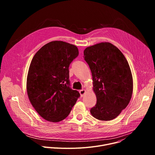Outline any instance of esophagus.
Instances as JSON below:
<instances>
[{"instance_id":"obj_1","label":"esophagus","mask_w":155,"mask_h":155,"mask_svg":"<svg viewBox=\"0 0 155 155\" xmlns=\"http://www.w3.org/2000/svg\"><path fill=\"white\" fill-rule=\"evenodd\" d=\"M80 94V96L81 97H83L85 93V90H81L80 91H79Z\"/></svg>"}]
</instances>
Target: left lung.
I'll return each instance as SVG.
<instances>
[{"mask_svg": "<svg viewBox=\"0 0 155 155\" xmlns=\"http://www.w3.org/2000/svg\"><path fill=\"white\" fill-rule=\"evenodd\" d=\"M83 54L92 73L97 98L90 112L99 120H113L132 97L133 80L129 64L121 51L108 42L87 47Z\"/></svg>", "mask_w": 155, "mask_h": 155, "instance_id": "left-lung-1", "label": "left lung"}]
</instances>
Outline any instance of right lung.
Here are the masks:
<instances>
[{
	"label": "right lung",
	"instance_id": "1",
	"mask_svg": "<svg viewBox=\"0 0 155 155\" xmlns=\"http://www.w3.org/2000/svg\"><path fill=\"white\" fill-rule=\"evenodd\" d=\"M78 54L76 46L53 41L32 58L27 77L28 95L36 112L47 121L65 119L80 96L70 87L69 69Z\"/></svg>",
	"mask_w": 155,
	"mask_h": 155
}]
</instances>
